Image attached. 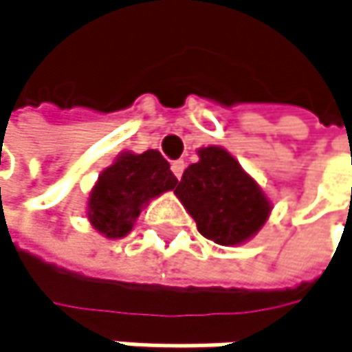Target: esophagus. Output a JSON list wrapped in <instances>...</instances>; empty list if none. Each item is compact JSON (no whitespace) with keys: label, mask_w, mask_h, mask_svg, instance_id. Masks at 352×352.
Masks as SVG:
<instances>
[{"label":"esophagus","mask_w":352,"mask_h":352,"mask_svg":"<svg viewBox=\"0 0 352 352\" xmlns=\"http://www.w3.org/2000/svg\"><path fill=\"white\" fill-rule=\"evenodd\" d=\"M184 168H186V164L182 162V160H176V162H172V172H174V176L180 180L182 178V174H184Z\"/></svg>","instance_id":"34e87169"}]
</instances>
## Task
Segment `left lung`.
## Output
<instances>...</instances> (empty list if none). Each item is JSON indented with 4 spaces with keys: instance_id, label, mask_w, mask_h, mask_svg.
Listing matches in <instances>:
<instances>
[{
    "instance_id": "left-lung-1",
    "label": "left lung",
    "mask_w": 352,
    "mask_h": 352,
    "mask_svg": "<svg viewBox=\"0 0 352 352\" xmlns=\"http://www.w3.org/2000/svg\"><path fill=\"white\" fill-rule=\"evenodd\" d=\"M176 186V195L197 221L202 237L239 245L253 237L270 217V200L239 162L223 148H202Z\"/></svg>"
}]
</instances>
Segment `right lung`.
Segmentation results:
<instances>
[{
	"mask_svg": "<svg viewBox=\"0 0 352 352\" xmlns=\"http://www.w3.org/2000/svg\"><path fill=\"white\" fill-rule=\"evenodd\" d=\"M178 184L160 152L121 154L95 184L89 198L91 225L109 239L125 237L150 198Z\"/></svg>",
	"mask_w": 352,
	"mask_h": 352,
	"instance_id": "1",
	"label": "right lung"
}]
</instances>
